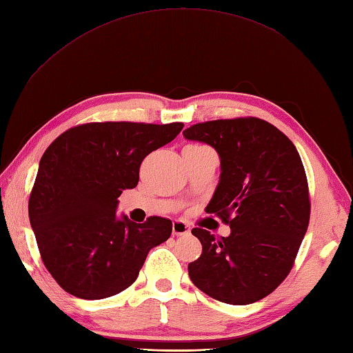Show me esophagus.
<instances>
[{"label":"esophagus","instance_id":"obj_1","mask_svg":"<svg viewBox=\"0 0 353 353\" xmlns=\"http://www.w3.org/2000/svg\"><path fill=\"white\" fill-rule=\"evenodd\" d=\"M172 232H174V234L181 236V234L189 233L190 228L183 221H174V224H172Z\"/></svg>","mask_w":353,"mask_h":353}]
</instances>
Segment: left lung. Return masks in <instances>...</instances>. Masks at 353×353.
Returning a JSON list of instances; mask_svg holds the SVG:
<instances>
[{"label": "left lung", "mask_w": 353, "mask_h": 353, "mask_svg": "<svg viewBox=\"0 0 353 353\" xmlns=\"http://www.w3.org/2000/svg\"><path fill=\"white\" fill-rule=\"evenodd\" d=\"M216 150L221 175L205 207L230 225L227 237L193 228L203 253L189 263L196 288L228 305L267 297L290 274L309 224L307 179L296 146L256 117L213 120L183 132Z\"/></svg>", "instance_id": "1"}]
</instances>
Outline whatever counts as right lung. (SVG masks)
Instances as JSON below:
<instances>
[{
    "instance_id": "add662e5",
    "label": "right lung",
    "mask_w": 353,
    "mask_h": 353,
    "mask_svg": "<svg viewBox=\"0 0 353 353\" xmlns=\"http://www.w3.org/2000/svg\"><path fill=\"white\" fill-rule=\"evenodd\" d=\"M183 123H86L61 134L39 161L28 218L46 268L62 290L100 300L131 286L172 221L135 224L116 212L119 196L139 184L140 164L168 145Z\"/></svg>"
}]
</instances>
